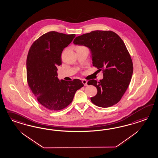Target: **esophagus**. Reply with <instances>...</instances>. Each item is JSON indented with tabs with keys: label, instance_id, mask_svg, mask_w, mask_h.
I'll use <instances>...</instances> for the list:
<instances>
[{
	"label": "esophagus",
	"instance_id": "1",
	"mask_svg": "<svg viewBox=\"0 0 158 158\" xmlns=\"http://www.w3.org/2000/svg\"><path fill=\"white\" fill-rule=\"evenodd\" d=\"M82 83H83V85H84V86H87V81L86 80H85V79H83V81H82Z\"/></svg>",
	"mask_w": 158,
	"mask_h": 158
}]
</instances>
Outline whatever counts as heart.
Returning <instances> with one entry per match:
<instances>
[{"mask_svg": "<svg viewBox=\"0 0 158 158\" xmlns=\"http://www.w3.org/2000/svg\"><path fill=\"white\" fill-rule=\"evenodd\" d=\"M80 47H84V46H79V47H77V48H80Z\"/></svg>", "mask_w": 158, "mask_h": 158, "instance_id": "b5f03b06", "label": "heart"}]
</instances>
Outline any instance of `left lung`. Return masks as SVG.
<instances>
[{"label": "left lung", "mask_w": 158, "mask_h": 158, "mask_svg": "<svg viewBox=\"0 0 158 158\" xmlns=\"http://www.w3.org/2000/svg\"><path fill=\"white\" fill-rule=\"evenodd\" d=\"M73 43L89 48L93 65L103 72L102 80L87 82L88 85H93L97 89L96 96L90 98L91 102L102 108L119 102L133 72V61L123 40L111 31H94L77 36Z\"/></svg>", "instance_id": "left-lung-1"}]
</instances>
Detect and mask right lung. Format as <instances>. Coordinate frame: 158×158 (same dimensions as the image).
Returning a JSON list of instances; mask_svg holds the SVG:
<instances>
[{"label": "right lung", "mask_w": 158, "mask_h": 158, "mask_svg": "<svg viewBox=\"0 0 158 158\" xmlns=\"http://www.w3.org/2000/svg\"><path fill=\"white\" fill-rule=\"evenodd\" d=\"M75 37L56 31L43 34L29 50L27 58V78L31 90L39 102L50 110H60L72 102L76 91L84 86L81 81H72L57 77L61 65V53Z\"/></svg>", "instance_id": "add662e5"}]
</instances>
